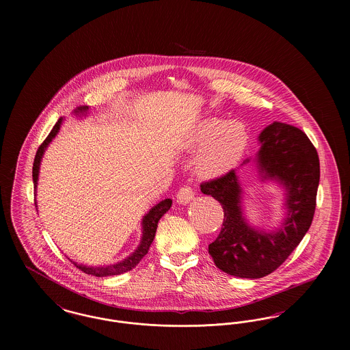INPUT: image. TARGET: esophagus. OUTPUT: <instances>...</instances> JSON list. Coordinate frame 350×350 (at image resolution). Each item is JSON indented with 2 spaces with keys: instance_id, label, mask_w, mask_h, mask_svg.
<instances>
[{
  "instance_id": "34e87169",
  "label": "esophagus",
  "mask_w": 350,
  "mask_h": 350,
  "mask_svg": "<svg viewBox=\"0 0 350 350\" xmlns=\"http://www.w3.org/2000/svg\"><path fill=\"white\" fill-rule=\"evenodd\" d=\"M194 196H196L194 190H193L190 186L185 185V186H183V187L178 190V193H177V202H178V203H183V204H186V203H189L190 200L194 198Z\"/></svg>"
}]
</instances>
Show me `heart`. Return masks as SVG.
I'll return each mask as SVG.
<instances>
[{
	"instance_id": "obj_1",
	"label": "heart",
	"mask_w": 350,
	"mask_h": 350,
	"mask_svg": "<svg viewBox=\"0 0 350 350\" xmlns=\"http://www.w3.org/2000/svg\"><path fill=\"white\" fill-rule=\"evenodd\" d=\"M250 143V133L241 122L204 119L189 139L191 150L202 148L196 159L197 174L215 180L230 173L241 161Z\"/></svg>"
}]
</instances>
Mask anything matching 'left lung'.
Here are the masks:
<instances>
[{
	"label": "left lung",
	"mask_w": 350,
	"mask_h": 350,
	"mask_svg": "<svg viewBox=\"0 0 350 350\" xmlns=\"http://www.w3.org/2000/svg\"><path fill=\"white\" fill-rule=\"evenodd\" d=\"M258 140L261 148L256 163L262 178L277 180L286 189L287 217L281 230L267 233L245 221L243 191L233 169L200 183V191L215 198L224 213L221 230L208 245V253L220 270L239 278H262L281 267L308 231L317 207L320 164L308 136L298 127L274 122Z\"/></svg>",
	"instance_id": "1"
}]
</instances>
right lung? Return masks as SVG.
I'll return each instance as SVG.
<instances>
[{
  "mask_svg": "<svg viewBox=\"0 0 350 350\" xmlns=\"http://www.w3.org/2000/svg\"><path fill=\"white\" fill-rule=\"evenodd\" d=\"M88 111V106H80L77 107L76 110V114H83ZM62 122H63V118H60L56 124L53 126V129L51 130V133H49V136L46 137V140L39 146V148L36 150V154H35V159H33V190L36 189V183H38V176H39V165H40V160L43 157V153L46 148L49 147L52 139L57 135L59 130H60V126H62ZM172 206V200H161L160 203H157L154 207H152L150 210V213L143 217V236H142V241L137 247V250L133 252V254L127 258H124L123 261L114 264V265H109V267H83V265H79L76 262L75 267H79L81 271L86 273V274H92V275H96V277H109V275H118V274H122V273H126L129 270H131L133 267H136L142 258L148 253L150 250V244L154 239V233L157 230V223L160 220V217H163L167 210L170 208Z\"/></svg>",
  "mask_w": 350,
  "mask_h": 350,
  "instance_id": "right-lung-1",
  "label": "right lung"
}]
</instances>
